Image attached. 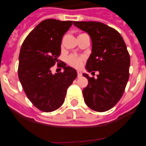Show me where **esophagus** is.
Here are the masks:
<instances>
[{
	"label": "esophagus",
	"instance_id": "obj_1",
	"mask_svg": "<svg viewBox=\"0 0 146 146\" xmlns=\"http://www.w3.org/2000/svg\"><path fill=\"white\" fill-rule=\"evenodd\" d=\"M77 75H78V77L82 76V72H81V71H77Z\"/></svg>",
	"mask_w": 146,
	"mask_h": 146
}]
</instances>
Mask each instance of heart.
<instances>
[{"label":"heart","mask_w":146,"mask_h":146,"mask_svg":"<svg viewBox=\"0 0 146 146\" xmlns=\"http://www.w3.org/2000/svg\"><path fill=\"white\" fill-rule=\"evenodd\" d=\"M66 61L71 66L75 68H80L82 66L84 58L78 55H70L67 57Z\"/></svg>","instance_id":"1"}]
</instances>
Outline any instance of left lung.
Instances as JSON below:
<instances>
[{"instance_id": "8db88e82", "label": "left lung", "mask_w": 146, "mask_h": 146, "mask_svg": "<svg viewBox=\"0 0 146 146\" xmlns=\"http://www.w3.org/2000/svg\"><path fill=\"white\" fill-rule=\"evenodd\" d=\"M73 24L91 37L92 48L86 65L87 71L99 72L97 79L82 74L89 81L82 91L85 103L93 111H108L120 101L129 80L130 57L126 44L117 31L102 23Z\"/></svg>"}]
</instances>
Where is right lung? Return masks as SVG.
Instances as JSON below:
<instances>
[{
  "label": "right lung",
  "mask_w": 146,
  "mask_h": 146,
  "mask_svg": "<svg viewBox=\"0 0 146 146\" xmlns=\"http://www.w3.org/2000/svg\"><path fill=\"white\" fill-rule=\"evenodd\" d=\"M73 21L43 20L22 44L18 76L26 96L40 111L51 112L64 104L66 91L77 76L75 69L62 64L64 72L52 74L58 62L62 38Z\"/></svg>",
  "instance_id": "1"
}]
</instances>
